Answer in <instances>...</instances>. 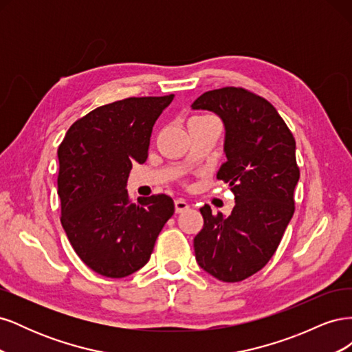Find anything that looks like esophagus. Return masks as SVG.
I'll list each match as a JSON object with an SVG mask.
<instances>
[{
    "label": "esophagus",
    "mask_w": 352,
    "mask_h": 352,
    "mask_svg": "<svg viewBox=\"0 0 352 352\" xmlns=\"http://www.w3.org/2000/svg\"><path fill=\"white\" fill-rule=\"evenodd\" d=\"M175 208H176V212H184L189 208V204L185 199L177 198V199H175Z\"/></svg>",
    "instance_id": "34e87169"
}]
</instances>
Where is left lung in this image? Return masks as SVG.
Returning <instances> with one entry per match:
<instances>
[{
	"label": "left lung",
	"mask_w": 352,
	"mask_h": 352,
	"mask_svg": "<svg viewBox=\"0 0 352 352\" xmlns=\"http://www.w3.org/2000/svg\"><path fill=\"white\" fill-rule=\"evenodd\" d=\"M190 107L212 111L225 124L228 160L217 179L235 195L229 217L212 214L210 206L199 210L204 226L194 238L195 258L216 279L241 282L269 263L294 216L295 140L267 100L242 88L204 92Z\"/></svg>",
	"instance_id": "8db88e82"
}]
</instances>
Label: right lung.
I'll use <instances>...</instances> for the list:
<instances>
[{"label":"right lung","instance_id":"obj_1","mask_svg":"<svg viewBox=\"0 0 352 352\" xmlns=\"http://www.w3.org/2000/svg\"><path fill=\"white\" fill-rule=\"evenodd\" d=\"M175 95L126 98L74 122L58 146L61 225L79 258L105 278H126L148 263L175 202L127 195L135 163H145L155 120Z\"/></svg>","mask_w":352,"mask_h":352}]
</instances>
